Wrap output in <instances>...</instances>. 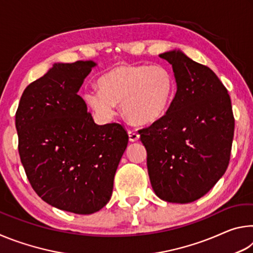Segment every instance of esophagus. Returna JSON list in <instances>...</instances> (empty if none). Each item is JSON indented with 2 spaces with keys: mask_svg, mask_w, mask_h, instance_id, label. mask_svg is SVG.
<instances>
[{
  "mask_svg": "<svg viewBox=\"0 0 253 253\" xmlns=\"http://www.w3.org/2000/svg\"><path fill=\"white\" fill-rule=\"evenodd\" d=\"M128 136H129L130 142H137V140L139 139L138 132H136L135 130H129V131H128Z\"/></svg>",
  "mask_w": 253,
  "mask_h": 253,
  "instance_id": "34e87169",
  "label": "esophagus"
}]
</instances>
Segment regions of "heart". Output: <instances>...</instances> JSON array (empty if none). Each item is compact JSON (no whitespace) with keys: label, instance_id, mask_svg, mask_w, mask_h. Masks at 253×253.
<instances>
[{"label":"heart","instance_id":"heart-1","mask_svg":"<svg viewBox=\"0 0 253 253\" xmlns=\"http://www.w3.org/2000/svg\"><path fill=\"white\" fill-rule=\"evenodd\" d=\"M99 89H87L84 101L104 119L116 113V104L128 121L149 124L161 118L173 99L176 83L164 65H119L98 80Z\"/></svg>","mask_w":253,"mask_h":253}]
</instances>
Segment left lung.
<instances>
[{"mask_svg": "<svg viewBox=\"0 0 253 253\" xmlns=\"http://www.w3.org/2000/svg\"><path fill=\"white\" fill-rule=\"evenodd\" d=\"M172 65L176 93L168 110L138 132L155 194L170 203L202 198L228 169L234 118L217 76L181 50L160 54Z\"/></svg>", "mask_w": 253, "mask_h": 253, "instance_id": "8db88e82", "label": "left lung"}]
</instances>
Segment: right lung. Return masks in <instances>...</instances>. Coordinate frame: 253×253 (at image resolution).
<instances>
[{"instance_id": "1", "label": "right lung", "mask_w": 253, "mask_h": 253, "mask_svg": "<svg viewBox=\"0 0 253 253\" xmlns=\"http://www.w3.org/2000/svg\"><path fill=\"white\" fill-rule=\"evenodd\" d=\"M92 60L53 63L22 93L15 114L19 153L40 198L76 214L109 202L114 177L128 144L119 124L97 125L78 95Z\"/></svg>"}]
</instances>
